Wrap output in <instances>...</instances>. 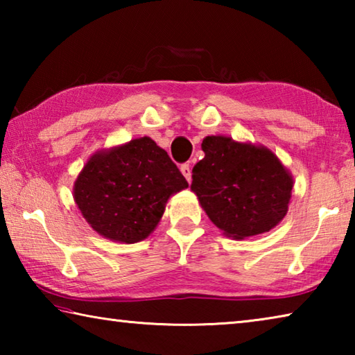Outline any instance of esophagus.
Masks as SVG:
<instances>
[{"label":"esophagus","instance_id":"esophagus-1","mask_svg":"<svg viewBox=\"0 0 355 355\" xmlns=\"http://www.w3.org/2000/svg\"><path fill=\"white\" fill-rule=\"evenodd\" d=\"M180 171H182V173L184 175V178L188 180V182L191 183V169H189V164H188V163L182 164V167H180Z\"/></svg>","mask_w":355,"mask_h":355}]
</instances>
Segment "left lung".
I'll return each instance as SVG.
<instances>
[{"label": "left lung", "mask_w": 355, "mask_h": 355, "mask_svg": "<svg viewBox=\"0 0 355 355\" xmlns=\"http://www.w3.org/2000/svg\"><path fill=\"white\" fill-rule=\"evenodd\" d=\"M202 150L191 189L224 235L255 236L285 218L293 177L271 150L227 136H207Z\"/></svg>", "instance_id": "8db88e82"}]
</instances>
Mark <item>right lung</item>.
Masks as SVG:
<instances>
[{
    "instance_id": "add662e5",
    "label": "right lung",
    "mask_w": 355,
    "mask_h": 355,
    "mask_svg": "<svg viewBox=\"0 0 355 355\" xmlns=\"http://www.w3.org/2000/svg\"><path fill=\"white\" fill-rule=\"evenodd\" d=\"M184 188L188 182L166 150L144 136L92 155L73 199L101 236L133 244L155 230L169 197Z\"/></svg>"
}]
</instances>
